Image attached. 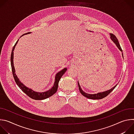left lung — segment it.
Returning a JSON list of instances; mask_svg holds the SVG:
<instances>
[{
  "instance_id": "8db88e82",
  "label": "left lung",
  "mask_w": 134,
  "mask_h": 134,
  "mask_svg": "<svg viewBox=\"0 0 134 134\" xmlns=\"http://www.w3.org/2000/svg\"><path fill=\"white\" fill-rule=\"evenodd\" d=\"M110 37L111 40L114 42V43H115L117 46V47L118 48V49L121 51H122V49H121V48L120 46V44L119 43V41L117 39V38L116 37V36L114 35L112 33H110ZM122 56H123V54H122ZM78 85H79V90L81 92V93L83 95V96H84L85 97L88 98V99H93V100H99V99H102L105 97H106L107 96H108V95L115 88V87L117 86V85L114 86L113 87H112L111 89L108 90V91H105V92H100V93H98L97 94H87L86 93H85L81 88L80 85V84L78 82Z\"/></svg>"
}]
</instances>
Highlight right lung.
<instances>
[{"instance_id": "obj_1", "label": "right lung", "mask_w": 134, "mask_h": 134, "mask_svg": "<svg viewBox=\"0 0 134 134\" xmlns=\"http://www.w3.org/2000/svg\"><path fill=\"white\" fill-rule=\"evenodd\" d=\"M29 33H30V32L25 33V34H23L22 35H24V34L25 35V34H29ZM18 41V40L17 41V42H16V43L15 44V45L14 46V47L13 48L12 51V53H11V56H10V62H11V67H12V73H13V77L14 78V80H15V81L16 83L17 84L18 86L21 88V90L23 92H24L27 95L28 97L32 98V99L36 100H44V99H46L47 98H48L50 97L51 96H52V95H53L54 93H55L57 90H58L59 82L61 77H62V76L66 71L67 68L63 69L62 70L60 71L59 72H58L56 74L55 77V82H54V84L53 87L50 90H49V91H48L47 92H42V93L36 92L33 91V90H32L30 88H29L26 87L24 85H23V84H22L20 81H19L17 77V76L16 75V74L15 73V70L14 66V64H13V55H14V52L13 51H14V50L15 49V47Z\"/></svg>"}]
</instances>
